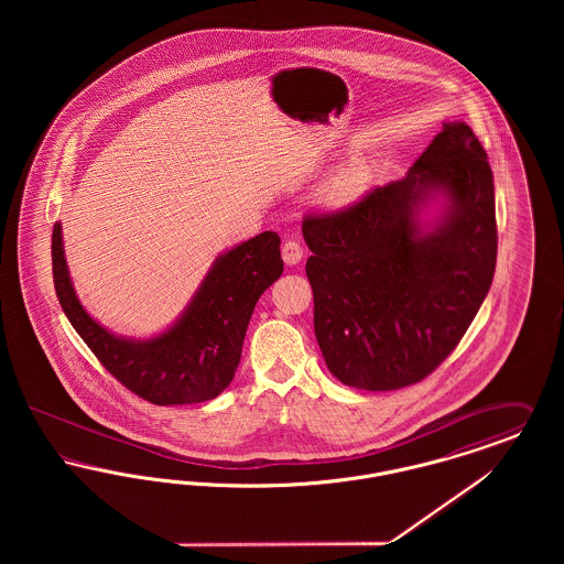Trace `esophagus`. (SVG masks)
<instances>
[{
	"instance_id": "esophagus-1",
	"label": "esophagus",
	"mask_w": 564,
	"mask_h": 564,
	"mask_svg": "<svg viewBox=\"0 0 564 564\" xmlns=\"http://www.w3.org/2000/svg\"><path fill=\"white\" fill-rule=\"evenodd\" d=\"M281 256H283V262L288 267H295L302 260L304 249H302V245L297 241H285L283 247H281Z\"/></svg>"
}]
</instances>
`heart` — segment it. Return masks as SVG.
I'll return each instance as SVG.
<instances>
[{
  "label": "heart",
  "mask_w": 564,
  "mask_h": 564,
  "mask_svg": "<svg viewBox=\"0 0 564 564\" xmlns=\"http://www.w3.org/2000/svg\"><path fill=\"white\" fill-rule=\"evenodd\" d=\"M375 182V166L364 156L350 159L332 171L315 188V203L325 209H347L359 203Z\"/></svg>",
  "instance_id": "1"
}]
</instances>
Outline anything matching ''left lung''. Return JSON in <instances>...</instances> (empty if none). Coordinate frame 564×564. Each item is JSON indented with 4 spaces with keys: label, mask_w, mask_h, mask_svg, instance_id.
Wrapping results in <instances>:
<instances>
[{
    "label": "left lung",
    "mask_w": 564,
    "mask_h": 564,
    "mask_svg": "<svg viewBox=\"0 0 564 564\" xmlns=\"http://www.w3.org/2000/svg\"><path fill=\"white\" fill-rule=\"evenodd\" d=\"M315 336L364 391L431 375L474 322L497 262L492 171L465 122H444L400 182L340 214L306 215Z\"/></svg>",
    "instance_id": "1"
}]
</instances>
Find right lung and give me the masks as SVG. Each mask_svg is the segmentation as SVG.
<instances>
[{"label": "right lung", "mask_w": 564, "mask_h": 564, "mask_svg": "<svg viewBox=\"0 0 564 564\" xmlns=\"http://www.w3.org/2000/svg\"><path fill=\"white\" fill-rule=\"evenodd\" d=\"M279 245V235L269 230L219 253L175 322L150 338H127L82 306L56 221L54 290L82 340L127 389L156 405L207 402L235 378L251 313L283 272Z\"/></svg>", "instance_id": "add662e5"}]
</instances>
